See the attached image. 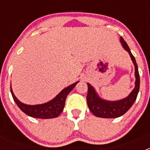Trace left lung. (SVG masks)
Wrapping results in <instances>:
<instances>
[{
  "label": "left lung",
  "instance_id": "left-lung-1",
  "mask_svg": "<svg viewBox=\"0 0 150 150\" xmlns=\"http://www.w3.org/2000/svg\"><path fill=\"white\" fill-rule=\"evenodd\" d=\"M120 42L122 45L123 48L126 50L130 55V57L134 65L135 86L132 92L126 98L112 101V100H107L101 98L98 94L97 93L95 88L89 83H87L88 94H87L86 99L88 109L97 117L112 119V118H117L122 116L132 107L136 100L137 94H138L139 88H140V75H139L137 62L134 55L131 52L128 44L122 37H120Z\"/></svg>",
  "mask_w": 150,
  "mask_h": 150
}]
</instances>
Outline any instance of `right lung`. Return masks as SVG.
<instances>
[{
    "label": "right lung",
    "instance_id": "add662e5",
    "mask_svg": "<svg viewBox=\"0 0 150 150\" xmlns=\"http://www.w3.org/2000/svg\"><path fill=\"white\" fill-rule=\"evenodd\" d=\"M78 83L79 81L64 88L61 91L60 93L58 94L53 99H52L50 101L44 104H36V105L24 104L15 96L11 86H10V91H11L13 100L22 112L30 117L46 120V119L56 118L61 114V112L63 111L67 95L72 91L73 88Z\"/></svg>",
    "mask_w": 150,
    "mask_h": 150
}]
</instances>
